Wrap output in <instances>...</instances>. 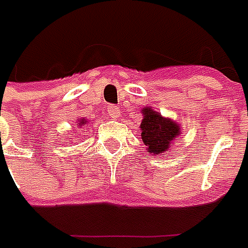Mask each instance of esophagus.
<instances>
[{
	"label": "esophagus",
	"mask_w": 248,
	"mask_h": 248,
	"mask_svg": "<svg viewBox=\"0 0 248 248\" xmlns=\"http://www.w3.org/2000/svg\"><path fill=\"white\" fill-rule=\"evenodd\" d=\"M108 114H109L111 119L117 120L120 117V109L117 106H114V105H109L108 106Z\"/></svg>",
	"instance_id": "esophagus-1"
}]
</instances>
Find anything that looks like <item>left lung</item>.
I'll return each instance as SVG.
<instances>
[{"label": "left lung", "mask_w": 248, "mask_h": 248, "mask_svg": "<svg viewBox=\"0 0 248 248\" xmlns=\"http://www.w3.org/2000/svg\"><path fill=\"white\" fill-rule=\"evenodd\" d=\"M143 120L140 124L142 140L153 156L161 155L168 150L170 143L181 135L179 124L170 119H164L152 108H145Z\"/></svg>", "instance_id": "left-lung-1"}]
</instances>
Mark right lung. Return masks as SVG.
<instances>
[{"instance_id": "add662e5", "label": "right lung", "mask_w": 248, "mask_h": 248, "mask_svg": "<svg viewBox=\"0 0 248 248\" xmlns=\"http://www.w3.org/2000/svg\"><path fill=\"white\" fill-rule=\"evenodd\" d=\"M85 124H87V120L82 119V120H80V124H78V125H80V127H82V125H85Z\"/></svg>"}]
</instances>
